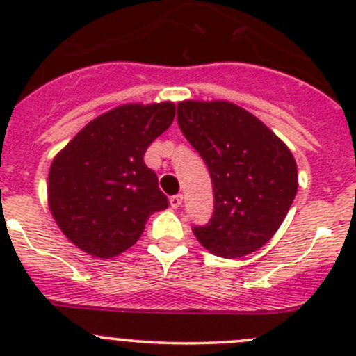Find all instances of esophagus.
<instances>
[{"label":"esophagus","mask_w":356,"mask_h":356,"mask_svg":"<svg viewBox=\"0 0 356 356\" xmlns=\"http://www.w3.org/2000/svg\"><path fill=\"white\" fill-rule=\"evenodd\" d=\"M182 200H184V198H182V195H174V196H170V204H172V207H174V208H179V207H181V204H182Z\"/></svg>","instance_id":"esophagus-1"}]
</instances>
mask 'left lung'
<instances>
[{"label":"left lung","instance_id":"left-lung-1","mask_svg":"<svg viewBox=\"0 0 356 356\" xmlns=\"http://www.w3.org/2000/svg\"><path fill=\"white\" fill-rule=\"evenodd\" d=\"M177 122L213 184V215L193 227L210 253L239 258L281 227L298 191L288 146L250 111L229 102H181Z\"/></svg>","mask_w":356,"mask_h":356}]
</instances>
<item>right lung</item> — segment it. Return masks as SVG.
<instances>
[{
  "label": "right lung",
  "instance_id": "add662e5",
  "mask_svg": "<svg viewBox=\"0 0 356 356\" xmlns=\"http://www.w3.org/2000/svg\"><path fill=\"white\" fill-rule=\"evenodd\" d=\"M175 117L170 102L122 105L89 122L55 156L48 203L63 234L89 254L111 258L141 238L168 198L145 153Z\"/></svg>",
  "mask_w": 356,
  "mask_h": 356
}]
</instances>
